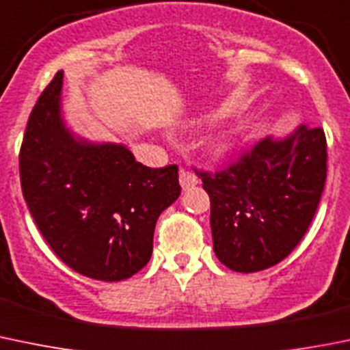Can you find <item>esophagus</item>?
<instances>
[{"instance_id":"obj_1","label":"esophagus","mask_w":350,"mask_h":350,"mask_svg":"<svg viewBox=\"0 0 350 350\" xmlns=\"http://www.w3.org/2000/svg\"><path fill=\"white\" fill-rule=\"evenodd\" d=\"M179 185H181L183 189H189L198 185V178H196L195 172L188 171V169H181L179 171Z\"/></svg>"}]
</instances>
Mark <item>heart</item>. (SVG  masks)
Here are the masks:
<instances>
[{"label": "heart", "mask_w": 350, "mask_h": 350, "mask_svg": "<svg viewBox=\"0 0 350 350\" xmlns=\"http://www.w3.org/2000/svg\"><path fill=\"white\" fill-rule=\"evenodd\" d=\"M230 147H232V138L230 137H219L217 140L212 142V145H210L213 154H219V155L229 152Z\"/></svg>", "instance_id": "1"}]
</instances>
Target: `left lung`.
Wrapping results in <instances>:
<instances>
[{
	"label": "left lung",
	"instance_id": "1",
	"mask_svg": "<svg viewBox=\"0 0 350 350\" xmlns=\"http://www.w3.org/2000/svg\"><path fill=\"white\" fill-rule=\"evenodd\" d=\"M210 196L213 251L234 272L282 261L306 234L327 179L321 128L267 137L224 171L196 172Z\"/></svg>",
	"mask_w": 350,
	"mask_h": 350
}]
</instances>
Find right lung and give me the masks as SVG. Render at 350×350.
I'll use <instances>...</instances> for the list:
<instances>
[{
  "instance_id": "add662e5",
  "label": "right lung",
  "mask_w": 350,
  "mask_h": 350,
  "mask_svg": "<svg viewBox=\"0 0 350 350\" xmlns=\"http://www.w3.org/2000/svg\"><path fill=\"white\" fill-rule=\"evenodd\" d=\"M63 71L30 113L20 148L23 198L51 250L104 282L140 272L159 215L178 200V165L150 169L121 144L75 137L61 114Z\"/></svg>"
}]
</instances>
